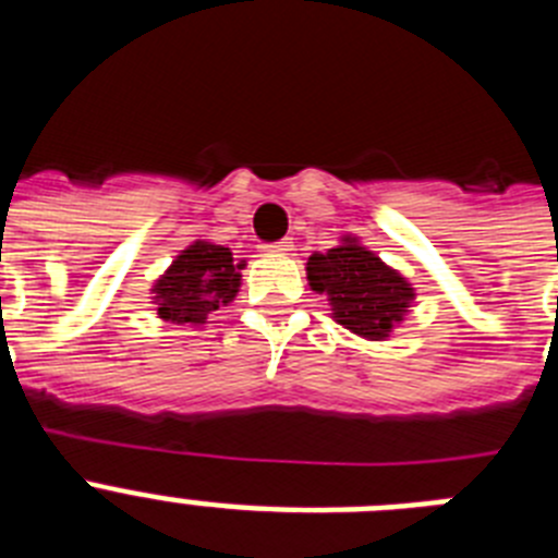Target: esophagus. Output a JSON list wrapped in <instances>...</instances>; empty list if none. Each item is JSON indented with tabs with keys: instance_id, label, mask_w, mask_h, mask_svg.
Here are the masks:
<instances>
[{
	"instance_id": "34e87169",
	"label": "esophagus",
	"mask_w": 558,
	"mask_h": 558,
	"mask_svg": "<svg viewBox=\"0 0 558 558\" xmlns=\"http://www.w3.org/2000/svg\"><path fill=\"white\" fill-rule=\"evenodd\" d=\"M265 251H268V254H288V251H293V243H290V240H282V243L265 245Z\"/></svg>"
}]
</instances>
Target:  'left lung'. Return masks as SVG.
<instances>
[{"instance_id": "8db88e82", "label": "left lung", "mask_w": 558, "mask_h": 558, "mask_svg": "<svg viewBox=\"0 0 558 558\" xmlns=\"http://www.w3.org/2000/svg\"><path fill=\"white\" fill-rule=\"evenodd\" d=\"M307 282L315 293L327 295L332 322L366 340L391 338L416 299L408 276L383 263L354 234H343L335 248L310 256Z\"/></svg>"}]
</instances>
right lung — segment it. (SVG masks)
Returning a JSON list of instances; mask_svg holds the SVG:
<instances>
[{
	"label": "right lung",
	"mask_w": 558,
	"mask_h": 558,
	"mask_svg": "<svg viewBox=\"0 0 558 558\" xmlns=\"http://www.w3.org/2000/svg\"><path fill=\"white\" fill-rule=\"evenodd\" d=\"M243 268L245 259L234 263L226 245L195 240L153 282L150 302L156 304V315L179 327H204L215 310L234 302L243 284Z\"/></svg>",
	"instance_id": "right-lung-1"
}]
</instances>
